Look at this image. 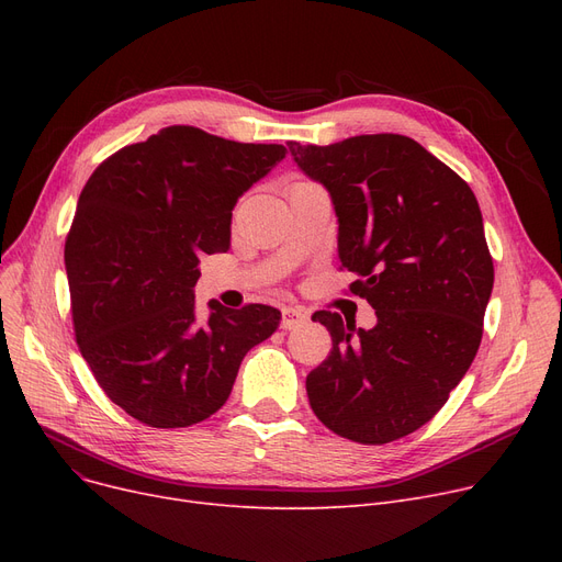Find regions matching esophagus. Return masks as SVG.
Here are the masks:
<instances>
[{"mask_svg":"<svg viewBox=\"0 0 562 562\" xmlns=\"http://www.w3.org/2000/svg\"><path fill=\"white\" fill-rule=\"evenodd\" d=\"M310 321V314L301 307H284L282 310V330H296V328H303L305 323Z\"/></svg>","mask_w":562,"mask_h":562,"instance_id":"1","label":"esophagus"}]
</instances>
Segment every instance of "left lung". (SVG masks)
<instances>
[{
  "label": "left lung",
  "instance_id": "1",
  "mask_svg": "<svg viewBox=\"0 0 562 562\" xmlns=\"http://www.w3.org/2000/svg\"><path fill=\"white\" fill-rule=\"evenodd\" d=\"M328 189L341 269L360 280L371 330L314 312L333 350L307 375L314 415L360 445H387L430 422L474 362L494 284L481 206L458 172L401 134L289 143Z\"/></svg>",
  "mask_w": 562,
  "mask_h": 562
}]
</instances>
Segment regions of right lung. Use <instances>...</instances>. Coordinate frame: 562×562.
<instances>
[{"instance_id":"obj_1","label":"right lung","mask_w":562,"mask_h":562,"mask_svg":"<svg viewBox=\"0 0 562 562\" xmlns=\"http://www.w3.org/2000/svg\"><path fill=\"white\" fill-rule=\"evenodd\" d=\"M286 155L172 125L102 161L66 239L75 337L104 394L153 428H187L227 401L246 352L280 312L210 303L195 321L200 257L229 248L232 210Z\"/></svg>"}]
</instances>
